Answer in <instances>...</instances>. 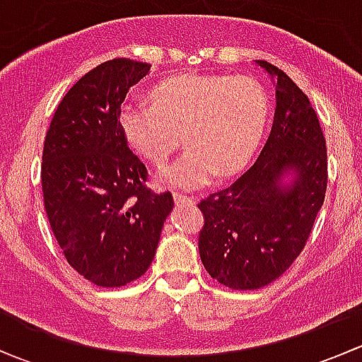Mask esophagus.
I'll return each instance as SVG.
<instances>
[{"instance_id":"esophagus-1","label":"esophagus","mask_w":362,"mask_h":362,"mask_svg":"<svg viewBox=\"0 0 362 362\" xmlns=\"http://www.w3.org/2000/svg\"><path fill=\"white\" fill-rule=\"evenodd\" d=\"M173 199L177 204H184V203H194V198L192 196L184 194V192H173Z\"/></svg>"}]
</instances>
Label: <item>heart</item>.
<instances>
[{"instance_id":"1","label":"heart","mask_w":362,"mask_h":362,"mask_svg":"<svg viewBox=\"0 0 362 362\" xmlns=\"http://www.w3.org/2000/svg\"><path fill=\"white\" fill-rule=\"evenodd\" d=\"M269 117L264 87L250 76L180 75L152 90V103L129 101L120 108L127 141L144 158L166 163L189 145L180 159L159 173V184L194 189L215 173H238L257 151Z\"/></svg>"}]
</instances>
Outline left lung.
Segmentation results:
<instances>
[{
    "label": "left lung",
    "instance_id": "1",
    "mask_svg": "<svg viewBox=\"0 0 362 362\" xmlns=\"http://www.w3.org/2000/svg\"><path fill=\"white\" fill-rule=\"evenodd\" d=\"M255 64L275 78L272 133L238 180L198 203L204 269L236 291L261 289L291 268L310 238L327 187L326 138L312 103L282 69L268 61Z\"/></svg>",
    "mask_w": 362,
    "mask_h": 362
}]
</instances>
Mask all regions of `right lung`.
<instances>
[{
  "label": "right lung",
  "mask_w": 362,
  "mask_h": 362,
  "mask_svg": "<svg viewBox=\"0 0 362 362\" xmlns=\"http://www.w3.org/2000/svg\"><path fill=\"white\" fill-rule=\"evenodd\" d=\"M151 71L107 61L64 94L43 144L42 191L54 236L73 269L100 287L140 279L173 208L171 192L145 187L147 168L120 126L127 90Z\"/></svg>",
  "instance_id": "add662e5"
}]
</instances>
